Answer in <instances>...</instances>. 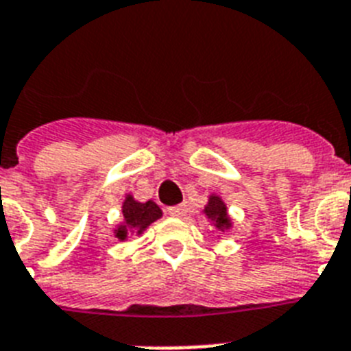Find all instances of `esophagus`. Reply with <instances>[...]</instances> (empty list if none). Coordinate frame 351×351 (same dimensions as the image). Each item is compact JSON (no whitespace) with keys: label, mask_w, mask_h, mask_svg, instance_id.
Returning a JSON list of instances; mask_svg holds the SVG:
<instances>
[{"label":"esophagus","mask_w":351,"mask_h":351,"mask_svg":"<svg viewBox=\"0 0 351 351\" xmlns=\"http://www.w3.org/2000/svg\"><path fill=\"white\" fill-rule=\"evenodd\" d=\"M186 204H178V206H172L169 208V213L172 217H178V219H182V217H186Z\"/></svg>","instance_id":"1"}]
</instances>
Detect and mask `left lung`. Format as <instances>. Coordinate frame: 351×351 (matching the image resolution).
Wrapping results in <instances>:
<instances>
[{
  "label": "left lung",
  "mask_w": 351,
  "mask_h": 351,
  "mask_svg": "<svg viewBox=\"0 0 351 351\" xmlns=\"http://www.w3.org/2000/svg\"><path fill=\"white\" fill-rule=\"evenodd\" d=\"M204 213H206L208 219L213 222L211 228H217L219 231L230 230L231 228V221H230V217H228V210H226V204L221 197L210 195L206 208H204Z\"/></svg>",
  "instance_id": "1"
}]
</instances>
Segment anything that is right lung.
Masks as SVG:
<instances>
[{"instance_id": "1", "label": "right lung", "mask_w": 351, "mask_h": 351, "mask_svg": "<svg viewBox=\"0 0 351 351\" xmlns=\"http://www.w3.org/2000/svg\"><path fill=\"white\" fill-rule=\"evenodd\" d=\"M121 211H123V224L117 228V237L120 240H125L127 233H143V230H147L161 217V210L156 202H138L132 195L125 197Z\"/></svg>"}]
</instances>
